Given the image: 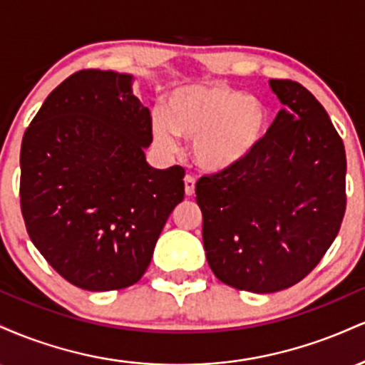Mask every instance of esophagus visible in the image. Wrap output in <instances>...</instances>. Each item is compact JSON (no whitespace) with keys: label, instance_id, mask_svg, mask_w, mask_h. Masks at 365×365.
I'll return each instance as SVG.
<instances>
[{"label":"esophagus","instance_id":"obj_1","mask_svg":"<svg viewBox=\"0 0 365 365\" xmlns=\"http://www.w3.org/2000/svg\"><path fill=\"white\" fill-rule=\"evenodd\" d=\"M183 182H185V194L188 197L194 195V192H195V178L192 177V175H187V177L183 178Z\"/></svg>","mask_w":365,"mask_h":365}]
</instances>
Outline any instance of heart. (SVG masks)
<instances>
[{"label": "heart", "instance_id": "obj_1", "mask_svg": "<svg viewBox=\"0 0 365 365\" xmlns=\"http://www.w3.org/2000/svg\"><path fill=\"white\" fill-rule=\"evenodd\" d=\"M153 137L165 153L178 149V137L194 140L200 168L228 170L240 165L261 144L267 128L266 106L226 86H192L170 96L166 111L153 113Z\"/></svg>", "mask_w": 365, "mask_h": 365}]
</instances>
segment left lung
I'll return each instance as SVG.
<instances>
[{"mask_svg":"<svg viewBox=\"0 0 365 365\" xmlns=\"http://www.w3.org/2000/svg\"><path fill=\"white\" fill-rule=\"evenodd\" d=\"M283 104L240 165L195 185L209 267L237 290L290 288L319 264L346 207V156L321 103L293 81H269Z\"/></svg>","mask_w":365,"mask_h":365,"instance_id":"8db88e82","label":"left lung"}]
</instances>
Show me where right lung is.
I'll return each instance as SVG.
<instances>
[{
    "label": "right lung",
    "mask_w": 365,
    "mask_h": 365,
    "mask_svg": "<svg viewBox=\"0 0 365 365\" xmlns=\"http://www.w3.org/2000/svg\"><path fill=\"white\" fill-rule=\"evenodd\" d=\"M132 75L81 70L46 98L20 149V207L32 244L89 292L137 283L183 200L182 166L145 161L150 111Z\"/></svg>",
    "instance_id": "1"
}]
</instances>
